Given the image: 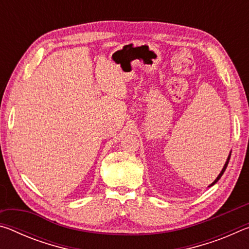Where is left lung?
Segmentation results:
<instances>
[{"label":"left lung","mask_w":249,"mask_h":249,"mask_svg":"<svg viewBox=\"0 0 249 249\" xmlns=\"http://www.w3.org/2000/svg\"><path fill=\"white\" fill-rule=\"evenodd\" d=\"M230 158H231V154H230V156H229V158H227V160H226V162H225V165H224V167H223V169H222V171H221V174L218 175V177L217 178L215 179V181H214V182L211 184V185H213V184H215L218 180L221 179V177L223 176V174H224V171H225V169H226V167H227V165H229V161H230Z\"/></svg>","instance_id":"1"}]
</instances>
